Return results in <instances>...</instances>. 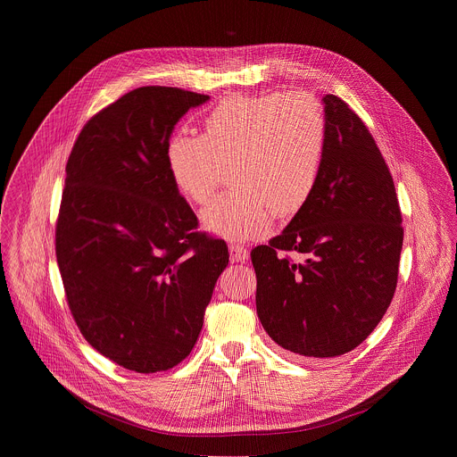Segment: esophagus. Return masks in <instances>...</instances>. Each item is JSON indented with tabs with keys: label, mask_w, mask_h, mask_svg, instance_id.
Wrapping results in <instances>:
<instances>
[{
	"label": "esophagus",
	"mask_w": 457,
	"mask_h": 457,
	"mask_svg": "<svg viewBox=\"0 0 457 457\" xmlns=\"http://www.w3.org/2000/svg\"><path fill=\"white\" fill-rule=\"evenodd\" d=\"M247 256H249V253H247V249L244 245L229 244V258H231V262H245Z\"/></svg>",
	"instance_id": "34e87169"
}]
</instances>
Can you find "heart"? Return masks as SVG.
<instances>
[{
  "mask_svg": "<svg viewBox=\"0 0 457 457\" xmlns=\"http://www.w3.org/2000/svg\"><path fill=\"white\" fill-rule=\"evenodd\" d=\"M328 124L307 94L233 96L203 120V134H175L166 148L171 180L184 199L206 203L229 170L235 191L215 197L203 228L228 240L264 237L273 217L298 215L316 191Z\"/></svg>",
  "mask_w": 457,
  "mask_h": 457,
  "instance_id": "heart-1",
  "label": "heart"
}]
</instances>
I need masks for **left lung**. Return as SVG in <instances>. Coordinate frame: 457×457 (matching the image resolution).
<instances>
[{
  "label": "left lung",
  "instance_id": "8db88e82",
  "mask_svg": "<svg viewBox=\"0 0 457 457\" xmlns=\"http://www.w3.org/2000/svg\"><path fill=\"white\" fill-rule=\"evenodd\" d=\"M328 150L307 206L268 245L251 251L256 314L282 349L335 358L358 347L398 284L402 212L388 166L363 120L323 99ZM284 250L302 252L295 265Z\"/></svg>",
  "mask_w": 457,
  "mask_h": 457
}]
</instances>
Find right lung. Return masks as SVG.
<instances>
[{"label":"right lung","instance_id":"right-lung-1","mask_svg":"<svg viewBox=\"0 0 457 457\" xmlns=\"http://www.w3.org/2000/svg\"><path fill=\"white\" fill-rule=\"evenodd\" d=\"M210 96L141 87L96 113L67 162L55 256L85 340L143 374L180 363L197 342L217 278L220 238L195 231L166 148L179 119Z\"/></svg>","mask_w":457,"mask_h":457}]
</instances>
